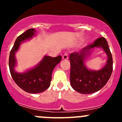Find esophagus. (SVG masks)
Listing matches in <instances>:
<instances>
[{
	"label": "esophagus",
	"instance_id": "obj_1",
	"mask_svg": "<svg viewBox=\"0 0 122 122\" xmlns=\"http://www.w3.org/2000/svg\"><path fill=\"white\" fill-rule=\"evenodd\" d=\"M68 52H66V53L64 54L63 56H62V59H63V60H67V59H68Z\"/></svg>",
	"mask_w": 122,
	"mask_h": 122
}]
</instances>
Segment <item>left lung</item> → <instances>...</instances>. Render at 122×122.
Here are the masks:
<instances>
[{"label": "left lung", "instance_id": "obj_1", "mask_svg": "<svg viewBox=\"0 0 122 122\" xmlns=\"http://www.w3.org/2000/svg\"><path fill=\"white\" fill-rule=\"evenodd\" d=\"M97 46L102 47L108 55L107 64L99 71H90L85 66L84 60L90 50ZM69 59L71 64V86L74 90L81 94H91L100 90L105 86L112 73V55L104 37L97 38L79 52L71 53Z\"/></svg>", "mask_w": 122, "mask_h": 122}]
</instances>
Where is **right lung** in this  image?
<instances>
[{
	"mask_svg": "<svg viewBox=\"0 0 122 122\" xmlns=\"http://www.w3.org/2000/svg\"><path fill=\"white\" fill-rule=\"evenodd\" d=\"M35 32L34 29H29L16 38L9 59V70L12 78L20 88L29 93H41L50 87L52 71L61 60V55L56 57L45 56L38 66L27 72L21 74L15 71V54L19 49L20 43L31 38Z\"/></svg>",
	"mask_w": 122,
	"mask_h": 122,
	"instance_id": "1",
	"label": "right lung"
}]
</instances>
